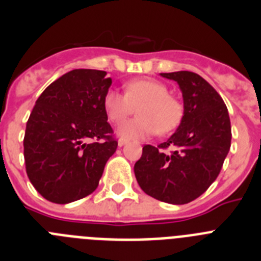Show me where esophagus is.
<instances>
[{"label": "esophagus", "instance_id": "esophagus-1", "mask_svg": "<svg viewBox=\"0 0 261 261\" xmlns=\"http://www.w3.org/2000/svg\"><path fill=\"white\" fill-rule=\"evenodd\" d=\"M117 144H119V146H124L125 144H128V140H125V138H120Z\"/></svg>", "mask_w": 261, "mask_h": 261}]
</instances>
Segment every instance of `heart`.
Segmentation results:
<instances>
[{
	"mask_svg": "<svg viewBox=\"0 0 261 261\" xmlns=\"http://www.w3.org/2000/svg\"><path fill=\"white\" fill-rule=\"evenodd\" d=\"M125 94L110 89L105 94L103 106L108 119L121 123L138 107L136 119L128 120L119 126L117 133L125 140H140L159 133L172 132L183 117V105L168 94L165 84L150 78L128 81Z\"/></svg>",
	"mask_w": 261,
	"mask_h": 261,
	"instance_id": "1",
	"label": "heart"
}]
</instances>
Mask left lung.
Masks as SVG:
<instances>
[{"label": "left lung", "instance_id": "obj_1", "mask_svg": "<svg viewBox=\"0 0 261 261\" xmlns=\"http://www.w3.org/2000/svg\"><path fill=\"white\" fill-rule=\"evenodd\" d=\"M176 81L184 115L176 132L158 146L145 145L135 165L146 195L168 204H188L217 179L231 145V125L225 102L202 77L192 71L161 73ZM172 146L174 150L165 152Z\"/></svg>", "mask_w": 261, "mask_h": 261}]
</instances>
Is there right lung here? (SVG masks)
Returning <instances> with one entry per match:
<instances>
[{
    "instance_id": "right-lung-1",
    "label": "right lung",
    "mask_w": 261,
    "mask_h": 261,
    "mask_svg": "<svg viewBox=\"0 0 261 261\" xmlns=\"http://www.w3.org/2000/svg\"><path fill=\"white\" fill-rule=\"evenodd\" d=\"M74 69L49 85L35 103L23 140L26 172L45 200L68 204L93 193L117 141L103 106L112 80Z\"/></svg>"
}]
</instances>
